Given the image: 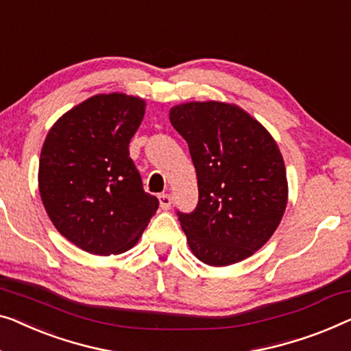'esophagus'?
<instances>
[{
    "mask_svg": "<svg viewBox=\"0 0 351 351\" xmlns=\"http://www.w3.org/2000/svg\"><path fill=\"white\" fill-rule=\"evenodd\" d=\"M160 199V207L163 210H169L171 206H172V196L171 195H166V193H163V195L158 196Z\"/></svg>",
    "mask_w": 351,
    "mask_h": 351,
    "instance_id": "esophagus-1",
    "label": "esophagus"
}]
</instances>
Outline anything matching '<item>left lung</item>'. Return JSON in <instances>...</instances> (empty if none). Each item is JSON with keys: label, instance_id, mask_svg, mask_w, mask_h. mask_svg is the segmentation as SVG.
<instances>
[{"label": "left lung", "instance_id": "8db88e82", "mask_svg": "<svg viewBox=\"0 0 351 351\" xmlns=\"http://www.w3.org/2000/svg\"><path fill=\"white\" fill-rule=\"evenodd\" d=\"M186 141L199 201L179 221L197 260L223 267L252 256L280 225L288 180L276 139L242 108L191 101L169 110Z\"/></svg>", "mask_w": 351, "mask_h": 351}]
</instances>
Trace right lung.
Returning a JSON list of instances; mask_svg holds the SVG:
<instances>
[{"label": "right lung", "instance_id": "1", "mask_svg": "<svg viewBox=\"0 0 351 351\" xmlns=\"http://www.w3.org/2000/svg\"><path fill=\"white\" fill-rule=\"evenodd\" d=\"M144 114L139 96L99 93L60 117L44 141L38 172L44 209L60 234L91 255L133 248L158 209L130 158Z\"/></svg>", "mask_w": 351, "mask_h": 351}]
</instances>
